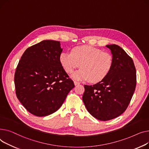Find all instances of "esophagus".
I'll use <instances>...</instances> for the list:
<instances>
[{
	"label": "esophagus",
	"mask_w": 149,
	"mask_h": 149,
	"mask_svg": "<svg viewBox=\"0 0 149 149\" xmlns=\"http://www.w3.org/2000/svg\"><path fill=\"white\" fill-rule=\"evenodd\" d=\"M74 84L75 85H79L80 84V82H77V81H74Z\"/></svg>",
	"instance_id": "esophagus-1"
}]
</instances>
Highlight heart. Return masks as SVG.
I'll list each match as a JSON object with an SVG mask.
<instances>
[{"label": "heart", "mask_w": 149, "mask_h": 149, "mask_svg": "<svg viewBox=\"0 0 149 149\" xmlns=\"http://www.w3.org/2000/svg\"><path fill=\"white\" fill-rule=\"evenodd\" d=\"M64 70L72 73L78 67L79 70L72 77L75 80H89L97 83L105 78L113 65L112 56L108 52L91 46H79L73 47L71 52H63L59 57Z\"/></svg>", "instance_id": "obj_1"}]
</instances>
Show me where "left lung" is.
I'll use <instances>...</instances> for the list:
<instances>
[{
    "label": "left lung",
    "instance_id": "8db88e82",
    "mask_svg": "<svg viewBox=\"0 0 149 149\" xmlns=\"http://www.w3.org/2000/svg\"><path fill=\"white\" fill-rule=\"evenodd\" d=\"M111 51L113 65L108 76L93 85H84L82 100L90 114L108 121L122 114L132 99L136 84L132 59L116 45L106 46Z\"/></svg>",
    "mask_w": 149,
    "mask_h": 149
}]
</instances>
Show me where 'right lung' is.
<instances>
[{
	"instance_id": "add662e5",
	"label": "right lung",
	"mask_w": 149,
	"mask_h": 149,
	"mask_svg": "<svg viewBox=\"0 0 149 149\" xmlns=\"http://www.w3.org/2000/svg\"><path fill=\"white\" fill-rule=\"evenodd\" d=\"M60 42L44 40L25 50L14 75L17 97L32 114L45 117L62 106L74 87L61 65Z\"/></svg>"
}]
</instances>
